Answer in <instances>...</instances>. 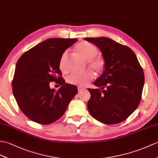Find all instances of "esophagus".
<instances>
[{"mask_svg":"<svg viewBox=\"0 0 158 158\" xmlns=\"http://www.w3.org/2000/svg\"><path fill=\"white\" fill-rule=\"evenodd\" d=\"M83 90H85V88H83V87H78V91H83Z\"/></svg>","mask_w":158,"mask_h":158,"instance_id":"esophagus-1","label":"esophagus"}]
</instances>
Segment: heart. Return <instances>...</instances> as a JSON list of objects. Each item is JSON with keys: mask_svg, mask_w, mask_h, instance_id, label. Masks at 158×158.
I'll return each mask as SVG.
<instances>
[{"mask_svg": "<svg viewBox=\"0 0 158 158\" xmlns=\"http://www.w3.org/2000/svg\"><path fill=\"white\" fill-rule=\"evenodd\" d=\"M75 50L84 59L87 61V64L94 71L100 73L105 68V60L103 58L96 56L98 53V49L96 46L87 42H81L75 46ZM68 57V52L62 54L59 61V68L62 72L67 71L66 62ZM94 78L93 73L87 70L81 73H71L67 78V81L71 85L84 86Z\"/></svg>", "mask_w": 158, "mask_h": 158, "instance_id": "heart-1", "label": "heart"}]
</instances>
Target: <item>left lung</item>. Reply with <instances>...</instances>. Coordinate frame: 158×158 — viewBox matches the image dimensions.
Segmentation results:
<instances>
[{"label":"left lung","mask_w":158,"mask_h":158,"mask_svg":"<svg viewBox=\"0 0 158 158\" xmlns=\"http://www.w3.org/2000/svg\"><path fill=\"white\" fill-rule=\"evenodd\" d=\"M101 50L104 72L94 82L99 89H87L91 98L87 109L100 122L114 124L126 120L140 103L145 76L130 48L106 38H85Z\"/></svg>","instance_id":"1"}]
</instances>
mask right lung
I'll return each mask as SVG.
<instances>
[{
  "mask_svg": "<svg viewBox=\"0 0 158 158\" xmlns=\"http://www.w3.org/2000/svg\"><path fill=\"white\" fill-rule=\"evenodd\" d=\"M77 41L47 39L18 60L12 81L13 96L21 110L34 122L48 124L56 121L78 93L75 85L65 83L59 68L62 54ZM52 81L61 85L59 90L49 87Z\"/></svg>",
  "mask_w": 158,
  "mask_h": 158,
  "instance_id": "obj_1",
  "label": "right lung"
}]
</instances>
